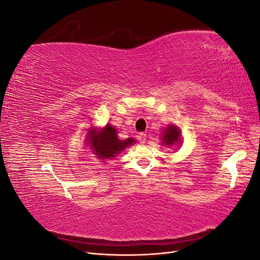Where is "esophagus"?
Wrapping results in <instances>:
<instances>
[{
    "label": "esophagus",
    "instance_id": "obj_1",
    "mask_svg": "<svg viewBox=\"0 0 260 260\" xmlns=\"http://www.w3.org/2000/svg\"><path fill=\"white\" fill-rule=\"evenodd\" d=\"M138 138H139V140H140V142H141V143H145V141H146V133H144V132H141L140 135L138 136Z\"/></svg>",
    "mask_w": 260,
    "mask_h": 260
}]
</instances>
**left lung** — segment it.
<instances>
[{"mask_svg": "<svg viewBox=\"0 0 260 260\" xmlns=\"http://www.w3.org/2000/svg\"><path fill=\"white\" fill-rule=\"evenodd\" d=\"M180 135L181 132L176 125H168L167 129L165 130L161 140L164 141V144L170 146L180 142Z\"/></svg>", "mask_w": 260, "mask_h": 260, "instance_id": "left-lung-1", "label": "left lung"}]
</instances>
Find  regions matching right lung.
I'll return each mask as SVG.
<instances>
[{"mask_svg":"<svg viewBox=\"0 0 260 260\" xmlns=\"http://www.w3.org/2000/svg\"><path fill=\"white\" fill-rule=\"evenodd\" d=\"M88 142L101 159L114 158V157L122 152L123 149L135 143V139H127L120 141L117 138V131L115 127L106 124L101 131H89Z\"/></svg>","mask_w":260,"mask_h":260,"instance_id":"1","label":"right lung"}]
</instances>
